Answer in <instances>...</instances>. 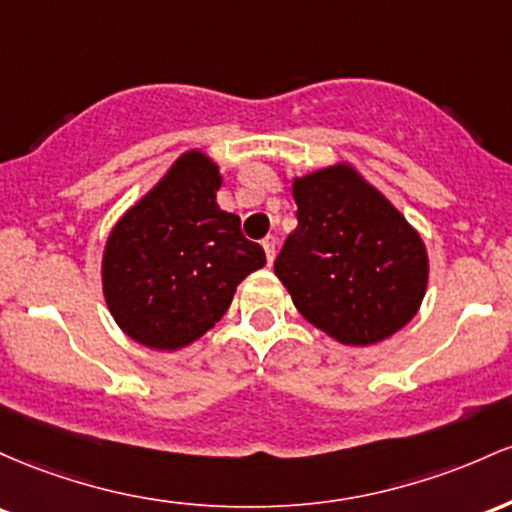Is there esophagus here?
Segmentation results:
<instances>
[{"label":"esophagus","instance_id":"esophagus-1","mask_svg":"<svg viewBox=\"0 0 512 512\" xmlns=\"http://www.w3.org/2000/svg\"><path fill=\"white\" fill-rule=\"evenodd\" d=\"M261 244H263V251H266V258H268V263H273V258H275V244H278V241H275L273 234H268V237L263 239Z\"/></svg>","mask_w":512,"mask_h":512}]
</instances>
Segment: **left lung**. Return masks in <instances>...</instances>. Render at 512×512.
I'll use <instances>...</instances> for the list:
<instances>
[{
  "mask_svg": "<svg viewBox=\"0 0 512 512\" xmlns=\"http://www.w3.org/2000/svg\"><path fill=\"white\" fill-rule=\"evenodd\" d=\"M297 229L275 275L309 324L346 346H372L416 317L428 285L421 234L353 166L292 181Z\"/></svg>",
  "mask_w": 512,
  "mask_h": 512,
  "instance_id": "obj_1",
  "label": "left lung"
}]
</instances>
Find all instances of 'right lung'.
<instances>
[{
	"label": "right lung",
	"mask_w": 512,
	"mask_h": 512,
	"mask_svg": "<svg viewBox=\"0 0 512 512\" xmlns=\"http://www.w3.org/2000/svg\"><path fill=\"white\" fill-rule=\"evenodd\" d=\"M220 186L217 164L191 149L108 234L103 297L132 341L154 350L198 341L225 317L241 280L266 266L239 217L217 205Z\"/></svg>",
	"instance_id": "right-lung-1"
}]
</instances>
